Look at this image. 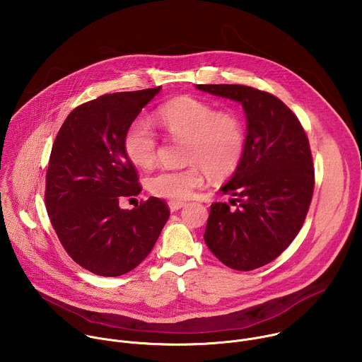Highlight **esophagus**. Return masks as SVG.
<instances>
[{"label":"esophagus","mask_w":362,"mask_h":362,"mask_svg":"<svg viewBox=\"0 0 362 362\" xmlns=\"http://www.w3.org/2000/svg\"><path fill=\"white\" fill-rule=\"evenodd\" d=\"M183 206H186L185 202H175V200L169 202V209H170V212H177L179 209L183 208Z\"/></svg>","instance_id":"1"}]
</instances>
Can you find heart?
<instances>
[{"instance_id":"heart-1","label":"heart","mask_w":362,"mask_h":362,"mask_svg":"<svg viewBox=\"0 0 362 362\" xmlns=\"http://www.w3.org/2000/svg\"><path fill=\"white\" fill-rule=\"evenodd\" d=\"M168 137L183 140V169H162L147 179L151 194L175 202L187 199L204 182L230 176L240 165L246 150V130L242 117L232 110H218L212 103L183 95L170 100L156 112ZM123 147L130 162L148 168L158 159L159 139L143 117L126 129Z\"/></svg>"}]
</instances>
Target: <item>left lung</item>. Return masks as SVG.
Segmentation results:
<instances>
[{
	"instance_id": "left-lung-1",
	"label": "left lung",
	"mask_w": 362,
	"mask_h": 362,
	"mask_svg": "<svg viewBox=\"0 0 362 362\" xmlns=\"http://www.w3.org/2000/svg\"><path fill=\"white\" fill-rule=\"evenodd\" d=\"M239 101L247 120L245 156L221 189L238 208L215 202L204 242L226 267L253 271L276 257L300 230L315 185L308 136L292 110L268 91L240 84H197Z\"/></svg>"
}]
</instances>
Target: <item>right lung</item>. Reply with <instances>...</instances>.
I'll return each instance as SVG.
<instances>
[{
	"mask_svg": "<svg viewBox=\"0 0 362 362\" xmlns=\"http://www.w3.org/2000/svg\"><path fill=\"white\" fill-rule=\"evenodd\" d=\"M159 91H122L83 103L67 116L51 148L44 193L49 222L71 259L95 275L134 269L170 216L158 197L132 211L119 206L141 190L123 147L126 129Z\"/></svg>",
	"mask_w": 362,
	"mask_h": 362,
	"instance_id": "obj_1",
	"label": "right lung"
}]
</instances>
